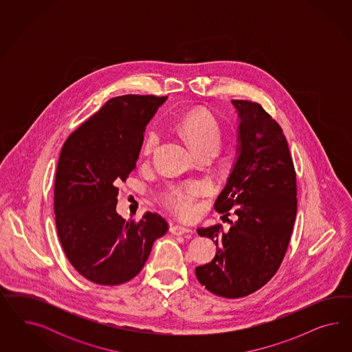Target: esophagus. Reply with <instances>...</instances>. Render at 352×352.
Returning <instances> with one entry per match:
<instances>
[{"mask_svg":"<svg viewBox=\"0 0 352 352\" xmlns=\"http://www.w3.org/2000/svg\"><path fill=\"white\" fill-rule=\"evenodd\" d=\"M170 232L174 234H188V232H192V230L188 227L182 226V224H173L170 227Z\"/></svg>","mask_w":352,"mask_h":352,"instance_id":"obj_1","label":"esophagus"}]
</instances>
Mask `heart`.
I'll return each instance as SVG.
<instances>
[{
    "instance_id": "1",
    "label": "heart",
    "mask_w": 352,
    "mask_h": 352,
    "mask_svg": "<svg viewBox=\"0 0 352 352\" xmlns=\"http://www.w3.org/2000/svg\"><path fill=\"white\" fill-rule=\"evenodd\" d=\"M178 131L196 155L201 152L213 153L222 138L218 121L213 115L204 109H192L184 113L178 121ZM157 144L159 134L155 130H149L143 139L142 153L144 156L152 155ZM200 188L201 186L199 183H191L183 188H174L169 196V203L181 215L188 217L193 213L192 196Z\"/></svg>"
}]
</instances>
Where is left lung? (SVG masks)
<instances>
[{
    "label": "left lung",
    "instance_id": "1",
    "mask_svg": "<svg viewBox=\"0 0 352 352\" xmlns=\"http://www.w3.org/2000/svg\"><path fill=\"white\" fill-rule=\"evenodd\" d=\"M237 115L236 159L214 209L236 221L197 228L217 245L213 261L196 267L200 284L224 298L262 288L285 256L297 214V183L288 142L258 103L231 100Z\"/></svg>",
    "mask_w": 352,
    "mask_h": 352
}]
</instances>
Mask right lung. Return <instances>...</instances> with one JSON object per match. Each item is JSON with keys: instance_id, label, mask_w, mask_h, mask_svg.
Wrapping results in <instances>:
<instances>
[{"instance_id": "add662e5", "label": "right lung", "mask_w": 352, "mask_h": 352, "mask_svg": "<svg viewBox=\"0 0 352 352\" xmlns=\"http://www.w3.org/2000/svg\"><path fill=\"white\" fill-rule=\"evenodd\" d=\"M166 99H109L60 152L54 190L56 231L71 265L96 284L118 285L137 276L155 240L168 231L160 214L146 212L135 223L116 212V186L135 169L146 126Z\"/></svg>"}]
</instances>
